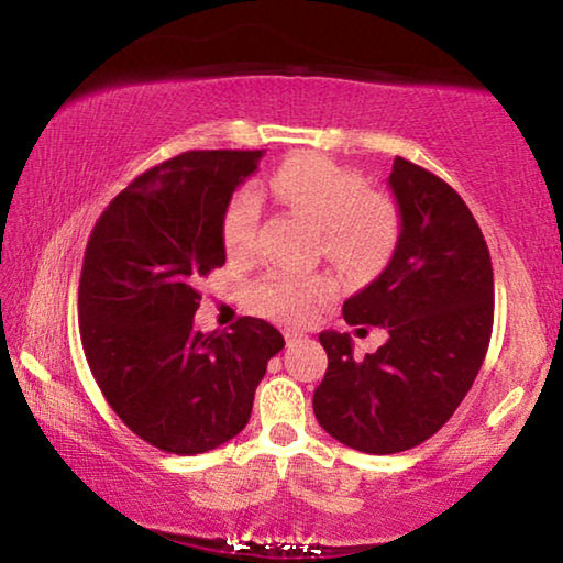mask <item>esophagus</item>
Segmentation results:
<instances>
[{"label": "esophagus", "mask_w": 563, "mask_h": 563, "mask_svg": "<svg viewBox=\"0 0 563 563\" xmlns=\"http://www.w3.org/2000/svg\"><path fill=\"white\" fill-rule=\"evenodd\" d=\"M283 338H285V342H288V345H290V342H298V340H302V332H300V330H290V328H285V330H283Z\"/></svg>", "instance_id": "obj_1"}]
</instances>
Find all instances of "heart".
I'll return each instance as SVG.
<instances>
[{
  "label": "heart",
  "mask_w": 563,
  "mask_h": 563,
  "mask_svg": "<svg viewBox=\"0 0 563 563\" xmlns=\"http://www.w3.org/2000/svg\"><path fill=\"white\" fill-rule=\"evenodd\" d=\"M271 190L322 228V251L332 263L352 273L375 271L393 251L399 233L395 206L369 194L367 180L332 164L325 156H300L275 170ZM263 198L255 186H241L228 198L221 238L231 255H245L255 245ZM332 292L328 278H295L271 273L247 292L255 312L283 322H305Z\"/></svg>",
  "instance_id": "b5f03b06"
}]
</instances>
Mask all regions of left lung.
Here are the masks:
<instances>
[{
	"mask_svg": "<svg viewBox=\"0 0 563 563\" xmlns=\"http://www.w3.org/2000/svg\"><path fill=\"white\" fill-rule=\"evenodd\" d=\"M389 188L402 221L393 261L342 305L347 325H379L389 340L355 360L347 332H320L328 373L312 395L322 430L367 454L412 450L450 422L494 322L489 247L462 196L399 156Z\"/></svg>",
	"mask_w": 563,
	"mask_h": 563,
	"instance_id": "8db88e82",
	"label": "left lung"
}]
</instances>
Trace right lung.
<instances>
[{
    "instance_id": "add662e5",
    "label": "right lung",
    "mask_w": 563,
    "mask_h": 563,
    "mask_svg": "<svg viewBox=\"0 0 563 563\" xmlns=\"http://www.w3.org/2000/svg\"><path fill=\"white\" fill-rule=\"evenodd\" d=\"M261 156L186 151L148 168L103 208L84 251L79 332L91 375L121 422L168 454L233 440L285 345L261 318L194 330L198 280L225 263L223 208Z\"/></svg>"
}]
</instances>
